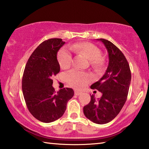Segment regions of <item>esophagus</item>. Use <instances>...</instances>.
Segmentation results:
<instances>
[{
    "label": "esophagus",
    "instance_id": "obj_1",
    "mask_svg": "<svg viewBox=\"0 0 149 149\" xmlns=\"http://www.w3.org/2000/svg\"><path fill=\"white\" fill-rule=\"evenodd\" d=\"M82 94V92L79 91H76V90L75 91V95L79 96V95H80V94Z\"/></svg>",
    "mask_w": 149,
    "mask_h": 149
}]
</instances>
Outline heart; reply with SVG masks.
I'll use <instances>...</instances> for the list:
<instances>
[{"mask_svg":"<svg viewBox=\"0 0 149 149\" xmlns=\"http://www.w3.org/2000/svg\"><path fill=\"white\" fill-rule=\"evenodd\" d=\"M73 52L85 55L90 59L92 66L94 69L102 68L104 64V59L101 56V51L96 45L89 42L75 43L68 45ZM58 61L59 65L63 69H67L71 66L72 56L71 53L66 48L60 51ZM66 78L70 85L77 89H81L91 81V77L87 73L77 70H72L66 74Z\"/></svg>","mask_w":149,"mask_h":149,"instance_id":"1","label":"heart"}]
</instances>
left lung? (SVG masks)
<instances>
[{
	"label": "left lung",
	"instance_id": "obj_1",
	"mask_svg": "<svg viewBox=\"0 0 149 149\" xmlns=\"http://www.w3.org/2000/svg\"><path fill=\"white\" fill-rule=\"evenodd\" d=\"M104 44L109 56V64L104 75L91 86L101 92L100 98L91 96V102L83 107L85 117L94 123L104 124L117 117L128 96L131 72L124 54L116 45L105 39H97Z\"/></svg>",
	"mask_w": 149,
	"mask_h": 149
}]
</instances>
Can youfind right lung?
<instances>
[{
    "label": "right lung",
    "instance_id": "right-lung-1",
    "mask_svg": "<svg viewBox=\"0 0 149 149\" xmlns=\"http://www.w3.org/2000/svg\"><path fill=\"white\" fill-rule=\"evenodd\" d=\"M64 44L61 38L43 42L32 53L24 70L22 91L26 105L34 117L45 123L61 118L74 94L70 88L56 93L52 86V77L60 72L56 55Z\"/></svg>",
    "mask_w": 149,
    "mask_h": 149
}]
</instances>
